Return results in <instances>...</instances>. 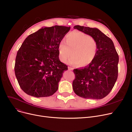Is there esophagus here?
<instances>
[{
  "label": "esophagus",
  "instance_id": "esophagus-1",
  "mask_svg": "<svg viewBox=\"0 0 132 132\" xmlns=\"http://www.w3.org/2000/svg\"><path fill=\"white\" fill-rule=\"evenodd\" d=\"M68 70H71V71H72L73 70V68L71 67H68Z\"/></svg>",
  "mask_w": 132,
  "mask_h": 132
}]
</instances>
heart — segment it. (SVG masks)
<instances>
[{
  "mask_svg": "<svg viewBox=\"0 0 132 132\" xmlns=\"http://www.w3.org/2000/svg\"><path fill=\"white\" fill-rule=\"evenodd\" d=\"M98 48L96 40L84 32L74 31L68 33L65 42L61 40L58 46L59 57L61 61L80 67H85L94 60Z\"/></svg>",
  "mask_w": 132,
  "mask_h": 132,
  "instance_id": "heart-1",
  "label": "heart"
}]
</instances>
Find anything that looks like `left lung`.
<instances>
[{
  "mask_svg": "<svg viewBox=\"0 0 132 132\" xmlns=\"http://www.w3.org/2000/svg\"><path fill=\"white\" fill-rule=\"evenodd\" d=\"M74 28L95 38L98 48L91 64L73 70L75 75L73 90L82 98L102 99L111 91L117 80L118 54L111 39L98 29L79 25L75 26Z\"/></svg>",
  "mask_w": 132,
  "mask_h": 132,
  "instance_id": "8db88e82",
  "label": "left lung"
}]
</instances>
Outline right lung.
<instances>
[{"label":"right lung","mask_w":132,"mask_h":132,"mask_svg":"<svg viewBox=\"0 0 132 132\" xmlns=\"http://www.w3.org/2000/svg\"><path fill=\"white\" fill-rule=\"evenodd\" d=\"M70 27H43L28 36L16 54L14 71L20 88L36 97L57 91L67 66L59 58L58 46Z\"/></svg>","instance_id":"1"}]
</instances>
